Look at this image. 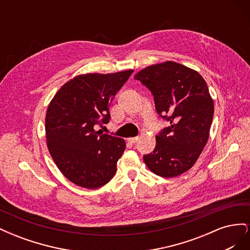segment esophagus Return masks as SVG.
<instances>
[{
	"label": "esophagus",
	"mask_w": 250,
	"mask_h": 250,
	"mask_svg": "<svg viewBox=\"0 0 250 250\" xmlns=\"http://www.w3.org/2000/svg\"><path fill=\"white\" fill-rule=\"evenodd\" d=\"M127 141L129 142V143H131V144H135V143H137V142L139 141V138H138V137H134V138H129V139H127Z\"/></svg>",
	"instance_id": "34e87169"
}]
</instances>
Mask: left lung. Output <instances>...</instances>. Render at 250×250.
<instances>
[{
	"label": "left lung",
	"instance_id": "8db88e82",
	"mask_svg": "<svg viewBox=\"0 0 250 250\" xmlns=\"http://www.w3.org/2000/svg\"><path fill=\"white\" fill-rule=\"evenodd\" d=\"M134 79L150 90L157 113L170 123L156 135L155 148L144 162L158 176L176 177L193 167L208 140L214 101L207 82L174 62L147 66Z\"/></svg>",
	"mask_w": 250,
	"mask_h": 250
}]
</instances>
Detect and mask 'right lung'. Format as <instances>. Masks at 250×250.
Wrapping results in <instances>:
<instances>
[{
  "label": "right lung",
  "mask_w": 250,
  "mask_h": 250,
  "mask_svg": "<svg viewBox=\"0 0 250 250\" xmlns=\"http://www.w3.org/2000/svg\"><path fill=\"white\" fill-rule=\"evenodd\" d=\"M132 73L79 75L52 99L46 115L47 145L60 172L73 184L93 190L115 176L125 141L96 131L95 125L109 122V105Z\"/></svg>",
  "instance_id": "1"
}]
</instances>
